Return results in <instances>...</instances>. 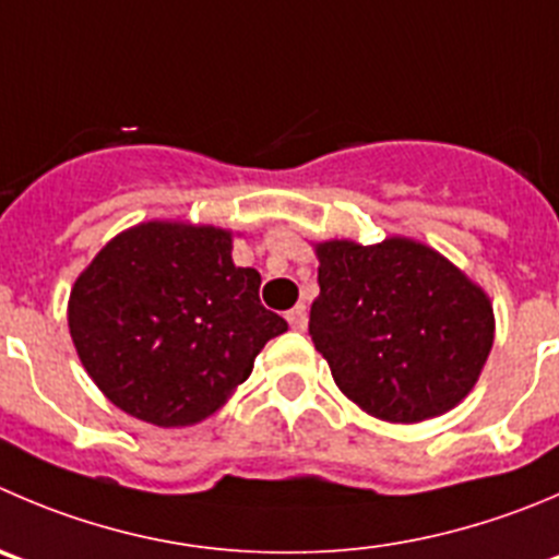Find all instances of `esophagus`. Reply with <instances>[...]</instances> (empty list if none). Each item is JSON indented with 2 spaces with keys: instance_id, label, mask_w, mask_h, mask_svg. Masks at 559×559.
I'll list each match as a JSON object with an SVG mask.
<instances>
[{
  "instance_id": "1",
  "label": "esophagus",
  "mask_w": 559,
  "mask_h": 559,
  "mask_svg": "<svg viewBox=\"0 0 559 559\" xmlns=\"http://www.w3.org/2000/svg\"><path fill=\"white\" fill-rule=\"evenodd\" d=\"M288 323L294 332H305L307 329V307L305 305H296L294 310L288 312Z\"/></svg>"
}]
</instances>
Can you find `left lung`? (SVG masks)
I'll list each match as a JSON object with an SVG mask.
<instances>
[{
	"label": "left lung",
	"instance_id": "left-lung-1",
	"mask_svg": "<svg viewBox=\"0 0 559 559\" xmlns=\"http://www.w3.org/2000/svg\"><path fill=\"white\" fill-rule=\"evenodd\" d=\"M312 247L321 294L310 334L340 392L384 423H423L459 406L493 345L486 290L414 238Z\"/></svg>",
	"mask_w": 559,
	"mask_h": 559
}]
</instances>
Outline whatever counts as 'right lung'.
<instances>
[{
	"label": "right lung",
	"mask_w": 559,
	"mask_h": 559,
	"mask_svg": "<svg viewBox=\"0 0 559 559\" xmlns=\"http://www.w3.org/2000/svg\"><path fill=\"white\" fill-rule=\"evenodd\" d=\"M260 274L233 263V230L153 219L117 233L76 276L68 329L100 392L142 423L183 428L219 412L285 318Z\"/></svg>",
	"instance_id": "1"
}]
</instances>
